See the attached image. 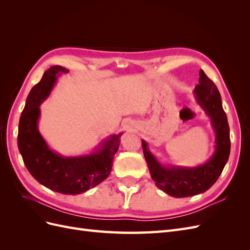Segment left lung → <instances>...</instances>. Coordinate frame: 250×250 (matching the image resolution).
Segmentation results:
<instances>
[{"label": "left lung", "instance_id": "obj_1", "mask_svg": "<svg viewBox=\"0 0 250 250\" xmlns=\"http://www.w3.org/2000/svg\"><path fill=\"white\" fill-rule=\"evenodd\" d=\"M199 84L194 88L196 102L206 111L215 132V150L208 160L196 167L163 165L142 140V147L156 187L172 197L184 198L208 191L222 173L230 153L229 126L222 107L221 96L215 83L202 70L199 72Z\"/></svg>", "mask_w": 250, "mask_h": 250}]
</instances>
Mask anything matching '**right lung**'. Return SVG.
Here are the masks:
<instances>
[{"mask_svg":"<svg viewBox=\"0 0 250 250\" xmlns=\"http://www.w3.org/2000/svg\"><path fill=\"white\" fill-rule=\"evenodd\" d=\"M66 73L65 67L53 65L30 90L20 118L18 146L28 171L41 185L57 193L78 195L108 177L123 132L109 135L92 152L82 155L63 156L50 148L39 130L41 105L51 95L58 77Z\"/></svg>","mask_w":250,"mask_h":250,"instance_id":"obj_1","label":"right lung"}]
</instances>
